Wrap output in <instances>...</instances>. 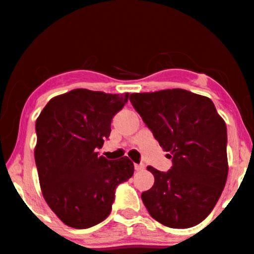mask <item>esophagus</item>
<instances>
[{
    "label": "esophagus",
    "instance_id": "obj_1",
    "mask_svg": "<svg viewBox=\"0 0 254 254\" xmlns=\"http://www.w3.org/2000/svg\"><path fill=\"white\" fill-rule=\"evenodd\" d=\"M135 169L137 172H139V170H143L144 169V164H135Z\"/></svg>",
    "mask_w": 254,
    "mask_h": 254
}]
</instances>
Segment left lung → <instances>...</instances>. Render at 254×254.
I'll return each instance as SVG.
<instances>
[{"label":"left lung","mask_w":254,"mask_h":254,"mask_svg":"<svg viewBox=\"0 0 254 254\" xmlns=\"http://www.w3.org/2000/svg\"><path fill=\"white\" fill-rule=\"evenodd\" d=\"M130 102L164 151L172 169L149 166L154 186L142 193L149 214L172 228H189L208 216L228 174L227 130L209 98L182 88L132 93Z\"/></svg>","instance_id":"obj_1"}]
</instances>
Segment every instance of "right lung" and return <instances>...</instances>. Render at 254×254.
Listing matches in <instances>:
<instances>
[{"label": "right lung", "instance_id": "1", "mask_svg": "<svg viewBox=\"0 0 254 254\" xmlns=\"http://www.w3.org/2000/svg\"><path fill=\"white\" fill-rule=\"evenodd\" d=\"M129 93L77 88L52 98L36 119L34 157L40 187L50 208L64 224L88 228L108 218L116 188L132 176L127 156H98L111 132V121Z\"/></svg>", "mask_w": 254, "mask_h": 254}]
</instances>
